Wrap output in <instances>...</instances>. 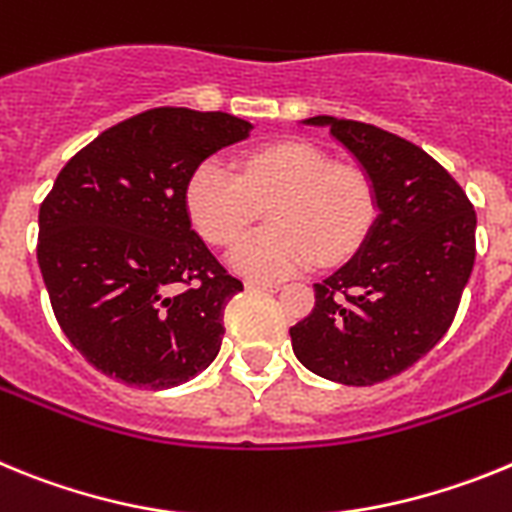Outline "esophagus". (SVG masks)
<instances>
[{
	"label": "esophagus",
	"instance_id": "obj_1",
	"mask_svg": "<svg viewBox=\"0 0 512 512\" xmlns=\"http://www.w3.org/2000/svg\"><path fill=\"white\" fill-rule=\"evenodd\" d=\"M244 288L247 291H265V293H273L281 288V283H275V281H247L244 283Z\"/></svg>",
	"mask_w": 512,
	"mask_h": 512
}]
</instances>
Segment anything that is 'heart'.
<instances>
[{
  "mask_svg": "<svg viewBox=\"0 0 512 512\" xmlns=\"http://www.w3.org/2000/svg\"><path fill=\"white\" fill-rule=\"evenodd\" d=\"M270 200L269 204L267 201ZM267 202L271 226L231 250L229 265L255 281H275L311 262L353 255L379 213L373 180L353 164H335L309 141H275L247 151L234 172L208 157L193 167L182 190L188 221L208 244L229 247Z\"/></svg>",
  "mask_w": 512,
  "mask_h": 512,
  "instance_id": "heart-1",
  "label": "heart"
}]
</instances>
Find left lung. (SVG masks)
I'll use <instances>...</instances> for the list:
<instances>
[{
  "label": "left lung",
  "instance_id": "left-lung-1",
  "mask_svg": "<svg viewBox=\"0 0 512 512\" xmlns=\"http://www.w3.org/2000/svg\"><path fill=\"white\" fill-rule=\"evenodd\" d=\"M379 195L366 242L314 283L291 327L293 353L322 379L371 386L407 371L451 327L477 255V213L461 185L412 141L371 123L317 115Z\"/></svg>",
  "mask_w": 512,
  "mask_h": 512
}]
</instances>
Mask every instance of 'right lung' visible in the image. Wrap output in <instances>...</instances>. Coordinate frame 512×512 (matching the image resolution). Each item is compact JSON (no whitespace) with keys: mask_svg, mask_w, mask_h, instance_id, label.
<instances>
[{"mask_svg":"<svg viewBox=\"0 0 512 512\" xmlns=\"http://www.w3.org/2000/svg\"><path fill=\"white\" fill-rule=\"evenodd\" d=\"M229 113L151 108L77 151L38 213V265L56 322L87 363L144 389L211 366L242 291L188 221L185 180L247 139Z\"/></svg>","mask_w":512,"mask_h":512,"instance_id":"right-lung-1","label":"right lung"}]
</instances>
